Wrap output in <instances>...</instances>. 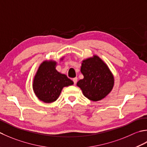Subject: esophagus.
Here are the masks:
<instances>
[{"instance_id":"esophagus-1","label":"esophagus","mask_w":147,"mask_h":147,"mask_svg":"<svg viewBox=\"0 0 147 147\" xmlns=\"http://www.w3.org/2000/svg\"><path fill=\"white\" fill-rule=\"evenodd\" d=\"M73 81H74V84H76V83L77 82V77H75L73 79Z\"/></svg>"}]
</instances>
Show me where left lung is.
<instances>
[{"label":"left lung","mask_w":147,"mask_h":147,"mask_svg":"<svg viewBox=\"0 0 147 147\" xmlns=\"http://www.w3.org/2000/svg\"><path fill=\"white\" fill-rule=\"evenodd\" d=\"M80 71L84 79L79 80L77 86L89 100L100 101L112 90L114 77L107 65L97 55L84 59Z\"/></svg>","instance_id":"left-lung-1"}]
</instances>
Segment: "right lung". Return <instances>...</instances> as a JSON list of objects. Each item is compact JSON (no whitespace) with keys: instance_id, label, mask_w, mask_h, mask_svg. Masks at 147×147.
Listing matches in <instances>:
<instances>
[{"instance_id":"add662e5","label":"right lung","mask_w":147,"mask_h":147,"mask_svg":"<svg viewBox=\"0 0 147 147\" xmlns=\"http://www.w3.org/2000/svg\"><path fill=\"white\" fill-rule=\"evenodd\" d=\"M63 57L60 59L63 60ZM57 62L44 61L40 65L32 83L34 93L44 103L55 101L59 96L63 88L74 84L72 80L56 69Z\"/></svg>"}]
</instances>
